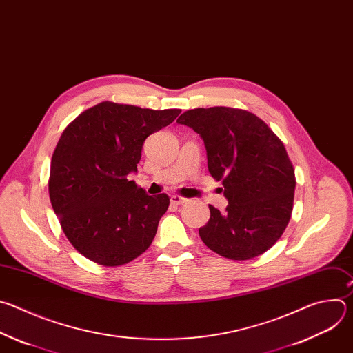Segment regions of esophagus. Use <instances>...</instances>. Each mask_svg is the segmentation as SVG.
Returning a JSON list of instances; mask_svg holds the SVG:
<instances>
[{
	"label": "esophagus",
	"mask_w": 353,
	"mask_h": 353,
	"mask_svg": "<svg viewBox=\"0 0 353 353\" xmlns=\"http://www.w3.org/2000/svg\"><path fill=\"white\" fill-rule=\"evenodd\" d=\"M170 200H171V203H172V204H175V205H181V204H185V203H188V201H189L188 199L181 197V196H176V194H172V196L170 197Z\"/></svg>",
	"instance_id": "34e87169"
}]
</instances>
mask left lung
Listing matches in <instances>:
<instances>
[{
  "mask_svg": "<svg viewBox=\"0 0 353 353\" xmlns=\"http://www.w3.org/2000/svg\"><path fill=\"white\" fill-rule=\"evenodd\" d=\"M178 123L203 139L211 176L223 181L228 205H213L199 230L204 245L232 260L268 250L285 231L294 205L295 171L283 142L252 112L211 107L183 112Z\"/></svg>",
  "mask_w": 353,
  "mask_h": 353,
  "instance_id": "8db88e82",
  "label": "left lung"
}]
</instances>
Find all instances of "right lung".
<instances>
[{
    "mask_svg": "<svg viewBox=\"0 0 353 353\" xmlns=\"http://www.w3.org/2000/svg\"><path fill=\"white\" fill-rule=\"evenodd\" d=\"M179 114L104 101L62 132L51 159L50 200L63 234L89 260L122 265L152 245L170 197L148 194L128 175L137 172L148 136Z\"/></svg>",
    "mask_w": 353,
    "mask_h": 353,
    "instance_id": "obj_1",
    "label": "right lung"
}]
</instances>
